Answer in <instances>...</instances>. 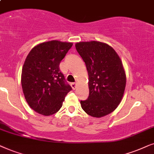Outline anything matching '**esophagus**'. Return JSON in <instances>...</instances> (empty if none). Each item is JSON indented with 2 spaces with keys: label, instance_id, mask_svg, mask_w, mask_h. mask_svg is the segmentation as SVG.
Returning <instances> with one entry per match:
<instances>
[{
  "label": "esophagus",
  "instance_id": "34e87169",
  "mask_svg": "<svg viewBox=\"0 0 154 154\" xmlns=\"http://www.w3.org/2000/svg\"><path fill=\"white\" fill-rule=\"evenodd\" d=\"M71 86H72V87L73 89H75L76 87H77V83H72Z\"/></svg>",
  "mask_w": 154,
  "mask_h": 154
}]
</instances>
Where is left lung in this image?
I'll return each instance as SVG.
<instances>
[{"label":"left lung","mask_w":154,"mask_h":154,"mask_svg":"<svg viewBox=\"0 0 154 154\" xmlns=\"http://www.w3.org/2000/svg\"><path fill=\"white\" fill-rule=\"evenodd\" d=\"M75 47L89 75V95L80 101L82 108L95 118L110 114L120 104L125 89L126 75L120 57L105 43L79 42Z\"/></svg>","instance_id":"obj_1"}]
</instances>
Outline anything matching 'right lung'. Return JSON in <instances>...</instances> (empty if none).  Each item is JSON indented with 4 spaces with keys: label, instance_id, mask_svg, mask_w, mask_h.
Instances as JSON below:
<instances>
[{
    "label": "right lung",
    "instance_id": "right-lung-1",
    "mask_svg": "<svg viewBox=\"0 0 154 154\" xmlns=\"http://www.w3.org/2000/svg\"><path fill=\"white\" fill-rule=\"evenodd\" d=\"M72 46L69 42L50 41L34 46L26 56L22 71V91L29 106L38 113H56L72 90L59 67Z\"/></svg>",
    "mask_w": 154,
    "mask_h": 154
}]
</instances>
